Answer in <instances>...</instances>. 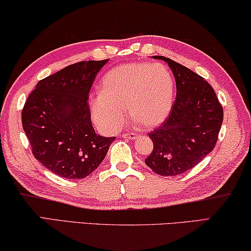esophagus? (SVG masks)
<instances>
[{"mask_svg": "<svg viewBox=\"0 0 251 251\" xmlns=\"http://www.w3.org/2000/svg\"><path fill=\"white\" fill-rule=\"evenodd\" d=\"M136 136H137V134L134 133V132L125 133L124 135H123V137H124V138H128V140H135V138H136Z\"/></svg>", "mask_w": 251, "mask_h": 251, "instance_id": "esophagus-1", "label": "esophagus"}]
</instances>
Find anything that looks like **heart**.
Listing matches in <instances>:
<instances>
[{
    "label": "heart",
    "instance_id": "b5f03b06",
    "mask_svg": "<svg viewBox=\"0 0 251 251\" xmlns=\"http://www.w3.org/2000/svg\"><path fill=\"white\" fill-rule=\"evenodd\" d=\"M174 101V79L163 65L127 63L111 69L102 78L100 95L90 100L95 124L104 132H115L125 119L144 128L161 125Z\"/></svg>",
    "mask_w": 251,
    "mask_h": 251
}]
</instances>
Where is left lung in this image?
<instances>
[{"label": "left lung", "instance_id": "8db88e82", "mask_svg": "<svg viewBox=\"0 0 251 251\" xmlns=\"http://www.w3.org/2000/svg\"><path fill=\"white\" fill-rule=\"evenodd\" d=\"M176 83V98L166 121L149 134L153 151L146 165L163 176L182 174L199 164L216 146L224 110L201 75L163 55Z\"/></svg>", "mask_w": 251, "mask_h": 251}]
</instances>
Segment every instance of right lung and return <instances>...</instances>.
<instances>
[{"instance_id": "1", "label": "right lung", "mask_w": 251, "mask_h": 251, "mask_svg": "<svg viewBox=\"0 0 251 251\" xmlns=\"http://www.w3.org/2000/svg\"><path fill=\"white\" fill-rule=\"evenodd\" d=\"M107 61H80L42 79L23 107L22 126L34 157L59 176H88L115 140L95 133L88 106L91 85Z\"/></svg>"}]
</instances>
